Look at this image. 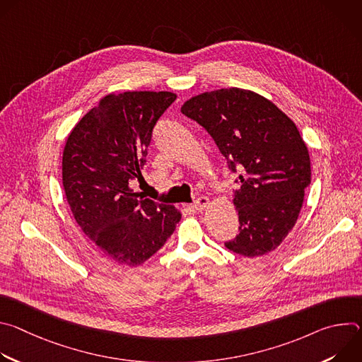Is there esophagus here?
<instances>
[{
	"label": "esophagus",
	"mask_w": 362,
	"mask_h": 362,
	"mask_svg": "<svg viewBox=\"0 0 362 362\" xmlns=\"http://www.w3.org/2000/svg\"><path fill=\"white\" fill-rule=\"evenodd\" d=\"M209 204H211V200L208 199V197H204V196H202V197H199L196 202H194V204H193V208L196 209V211H199V212H202V211H204V209H208L209 208Z\"/></svg>",
	"instance_id": "1"
}]
</instances>
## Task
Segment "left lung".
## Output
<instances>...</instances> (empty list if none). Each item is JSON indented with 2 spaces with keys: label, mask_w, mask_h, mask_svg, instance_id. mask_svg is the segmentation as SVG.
<instances>
[{
  "label": "left lung",
  "mask_w": 362,
  "mask_h": 362,
  "mask_svg": "<svg viewBox=\"0 0 362 362\" xmlns=\"http://www.w3.org/2000/svg\"><path fill=\"white\" fill-rule=\"evenodd\" d=\"M180 112L212 136L230 172L239 233L226 247L246 257L276 249L295 226L311 183V160L296 124L267 97L238 87L204 91Z\"/></svg>",
  "instance_id": "8db88e82"
}]
</instances>
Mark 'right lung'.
<instances>
[{
	"label": "right lung",
	"instance_id": "obj_1",
	"mask_svg": "<svg viewBox=\"0 0 362 362\" xmlns=\"http://www.w3.org/2000/svg\"><path fill=\"white\" fill-rule=\"evenodd\" d=\"M170 91L112 93L74 126L63 151V186L77 225L119 265L137 267L173 233L182 214L130 187L146 165L151 130Z\"/></svg>",
	"mask_w": 362,
	"mask_h": 362
}]
</instances>
